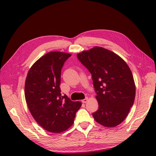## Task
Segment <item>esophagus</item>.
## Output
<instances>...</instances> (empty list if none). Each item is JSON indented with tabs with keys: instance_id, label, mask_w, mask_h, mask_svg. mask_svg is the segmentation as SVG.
<instances>
[{
	"instance_id": "obj_1",
	"label": "esophagus",
	"mask_w": 156,
	"mask_h": 156,
	"mask_svg": "<svg viewBox=\"0 0 156 156\" xmlns=\"http://www.w3.org/2000/svg\"><path fill=\"white\" fill-rule=\"evenodd\" d=\"M87 101H88V98H86V99L82 100V103H86V102H87Z\"/></svg>"
}]
</instances>
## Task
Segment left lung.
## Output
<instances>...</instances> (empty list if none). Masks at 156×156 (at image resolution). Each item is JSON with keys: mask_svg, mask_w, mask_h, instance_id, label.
<instances>
[{"mask_svg": "<svg viewBox=\"0 0 156 156\" xmlns=\"http://www.w3.org/2000/svg\"><path fill=\"white\" fill-rule=\"evenodd\" d=\"M80 62L91 73L99 109L95 121L108 127L123 122L133 106L136 86L133 73L124 60L101 47L77 54Z\"/></svg>", "mask_w": 156, "mask_h": 156, "instance_id": "8db88e82", "label": "left lung"}]
</instances>
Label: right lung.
<instances>
[{"instance_id": "obj_1", "label": "right lung", "mask_w": 156, "mask_h": 156, "mask_svg": "<svg viewBox=\"0 0 156 156\" xmlns=\"http://www.w3.org/2000/svg\"><path fill=\"white\" fill-rule=\"evenodd\" d=\"M70 56L61 52H48L32 65L26 79L28 108L35 121L50 133H59L68 129L82 105L61 92V69Z\"/></svg>"}]
</instances>
